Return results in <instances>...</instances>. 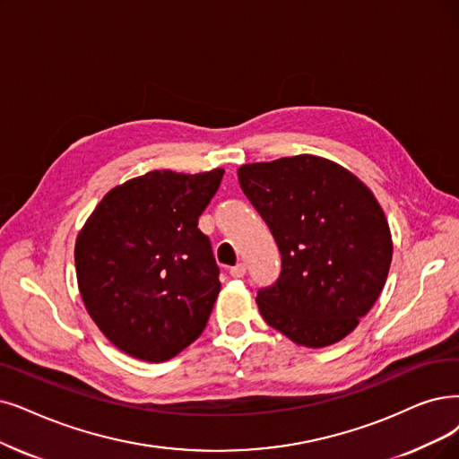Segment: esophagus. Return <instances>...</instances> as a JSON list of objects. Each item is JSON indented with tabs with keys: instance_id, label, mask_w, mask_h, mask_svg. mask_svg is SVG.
<instances>
[{
	"instance_id": "1",
	"label": "esophagus",
	"mask_w": 459,
	"mask_h": 459,
	"mask_svg": "<svg viewBox=\"0 0 459 459\" xmlns=\"http://www.w3.org/2000/svg\"><path fill=\"white\" fill-rule=\"evenodd\" d=\"M230 274H231V277H235V279H243L245 274H247V265L245 264H237L235 267L230 269Z\"/></svg>"
}]
</instances>
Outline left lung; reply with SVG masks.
Masks as SVG:
<instances>
[{"label": "left lung", "mask_w": 459, "mask_h": 459, "mask_svg": "<svg viewBox=\"0 0 459 459\" xmlns=\"http://www.w3.org/2000/svg\"><path fill=\"white\" fill-rule=\"evenodd\" d=\"M239 185L281 250V274L258 290L264 320L293 342L344 339L386 282L392 235L363 182L318 156L248 163Z\"/></svg>", "instance_id": "left-lung-1"}]
</instances>
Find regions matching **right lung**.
<instances>
[{
	"label": "right lung",
	"instance_id": "add662e5",
	"mask_svg": "<svg viewBox=\"0 0 459 459\" xmlns=\"http://www.w3.org/2000/svg\"><path fill=\"white\" fill-rule=\"evenodd\" d=\"M222 177L151 171L113 188L86 220L75 245L79 290L122 352L166 361L205 329L220 269L197 222Z\"/></svg>",
	"mask_w": 459,
	"mask_h": 459
}]
</instances>
